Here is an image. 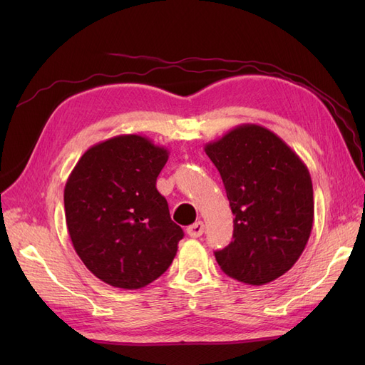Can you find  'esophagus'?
<instances>
[{
    "label": "esophagus",
    "instance_id": "obj_1",
    "mask_svg": "<svg viewBox=\"0 0 365 365\" xmlns=\"http://www.w3.org/2000/svg\"><path fill=\"white\" fill-rule=\"evenodd\" d=\"M202 233H204V222H201V220H197V222H195L193 225L187 227V235L192 237H200L202 236Z\"/></svg>",
    "mask_w": 365,
    "mask_h": 365
}]
</instances>
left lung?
<instances>
[{
    "label": "left lung",
    "mask_w": 365,
    "mask_h": 365,
    "mask_svg": "<svg viewBox=\"0 0 365 365\" xmlns=\"http://www.w3.org/2000/svg\"><path fill=\"white\" fill-rule=\"evenodd\" d=\"M235 215L233 240L215 257L228 277L262 286L288 272L311 236L314 189L302 158L260 125L245 123L204 148Z\"/></svg>",
    "instance_id": "obj_1"
}]
</instances>
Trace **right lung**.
Here are the masks:
<instances>
[{
  "mask_svg": "<svg viewBox=\"0 0 365 365\" xmlns=\"http://www.w3.org/2000/svg\"><path fill=\"white\" fill-rule=\"evenodd\" d=\"M169 150L137 134L91 146L63 190L73 247L97 279L140 289L173 262L184 233L170 219L157 178Z\"/></svg>",
  "mask_w": 365,
  "mask_h": 365,
  "instance_id": "add662e5",
  "label": "right lung"
}]
</instances>
